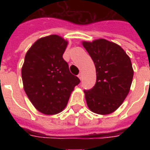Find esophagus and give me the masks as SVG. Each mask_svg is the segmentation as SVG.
<instances>
[{"mask_svg":"<svg viewBox=\"0 0 150 150\" xmlns=\"http://www.w3.org/2000/svg\"><path fill=\"white\" fill-rule=\"evenodd\" d=\"M78 77H79V79L80 80H82V73H80L79 75H78Z\"/></svg>","mask_w":150,"mask_h":150,"instance_id":"esophagus-1","label":"esophagus"}]
</instances>
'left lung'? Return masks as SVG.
<instances>
[{
	"mask_svg": "<svg viewBox=\"0 0 150 150\" xmlns=\"http://www.w3.org/2000/svg\"><path fill=\"white\" fill-rule=\"evenodd\" d=\"M93 61L96 82L85 90L87 106L95 114L107 115L118 108L130 91L134 71L132 61L121 46L105 39L82 41Z\"/></svg>",
	"mask_w": 150,
	"mask_h": 150,
	"instance_id": "8db88e82",
	"label": "left lung"
}]
</instances>
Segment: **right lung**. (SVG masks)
Here are the masks:
<instances>
[{
	"instance_id": "obj_1",
	"label": "right lung",
	"mask_w": 150,
	"mask_h": 150,
	"mask_svg": "<svg viewBox=\"0 0 150 150\" xmlns=\"http://www.w3.org/2000/svg\"><path fill=\"white\" fill-rule=\"evenodd\" d=\"M68 43L58 35L47 36L38 39L25 57L22 68L23 88L34 107L46 115L62 111L80 82L63 59Z\"/></svg>"
}]
</instances>
